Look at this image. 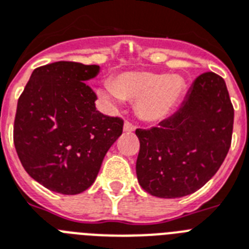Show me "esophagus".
I'll return each mask as SVG.
<instances>
[{"label":"esophagus","mask_w":249,"mask_h":249,"mask_svg":"<svg viewBox=\"0 0 249 249\" xmlns=\"http://www.w3.org/2000/svg\"><path fill=\"white\" fill-rule=\"evenodd\" d=\"M135 130V126L131 123H129V121H125L124 124V131L125 133H133V131Z\"/></svg>","instance_id":"esophagus-1"}]
</instances>
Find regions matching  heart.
<instances>
[{
  "mask_svg": "<svg viewBox=\"0 0 249 249\" xmlns=\"http://www.w3.org/2000/svg\"><path fill=\"white\" fill-rule=\"evenodd\" d=\"M185 90L183 78L147 71L119 74L112 84L100 90L107 100L121 98L138 102V112L145 121H160L169 116Z\"/></svg>",
  "mask_w": 249,
  "mask_h": 249,
  "instance_id": "1",
  "label": "heart"
}]
</instances>
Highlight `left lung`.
<instances>
[{
    "instance_id": "8db88e82",
    "label": "left lung",
    "mask_w": 249,
    "mask_h": 249,
    "mask_svg": "<svg viewBox=\"0 0 249 249\" xmlns=\"http://www.w3.org/2000/svg\"><path fill=\"white\" fill-rule=\"evenodd\" d=\"M234 108L225 80L203 72L180 108L159 126L137 129V178L147 193L179 198L202 188L219 170L231 144Z\"/></svg>"
}]
</instances>
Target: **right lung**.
Masks as SVG:
<instances>
[{"label":"right lung","mask_w":249,"mask_h":249,"mask_svg":"<svg viewBox=\"0 0 249 249\" xmlns=\"http://www.w3.org/2000/svg\"><path fill=\"white\" fill-rule=\"evenodd\" d=\"M98 65L58 61L37 68L16 108L14 144L25 171L43 187L79 195L96 180L124 121L96 110L86 84Z\"/></svg>","instance_id":"right-lung-1"}]
</instances>
